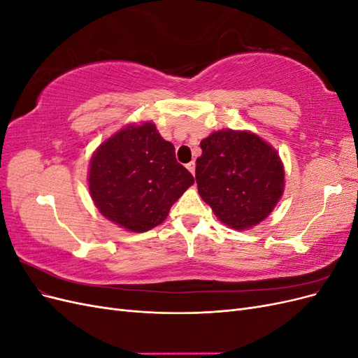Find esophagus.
<instances>
[{"mask_svg": "<svg viewBox=\"0 0 358 358\" xmlns=\"http://www.w3.org/2000/svg\"><path fill=\"white\" fill-rule=\"evenodd\" d=\"M187 169L192 173V175H194V173H196V162H194V161H191V162H188V164H187Z\"/></svg>", "mask_w": 358, "mask_h": 358, "instance_id": "34e87169", "label": "esophagus"}]
</instances>
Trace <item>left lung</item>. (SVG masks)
I'll list each match as a JSON object with an SVG mask.
<instances>
[{"instance_id": "1", "label": "left lung", "mask_w": 358, "mask_h": 358, "mask_svg": "<svg viewBox=\"0 0 358 358\" xmlns=\"http://www.w3.org/2000/svg\"><path fill=\"white\" fill-rule=\"evenodd\" d=\"M196 180L215 216L248 230L273 212L284 194L285 170L278 150L251 131L224 128L200 142Z\"/></svg>"}]
</instances>
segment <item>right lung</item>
Here are the masks:
<instances>
[{
	"label": "right lung",
	"mask_w": 358,
	"mask_h": 358,
	"mask_svg": "<svg viewBox=\"0 0 358 358\" xmlns=\"http://www.w3.org/2000/svg\"><path fill=\"white\" fill-rule=\"evenodd\" d=\"M194 183L176 161L175 146L154 122L128 124L95 149L88 187L99 212L133 233H143L167 218L170 208Z\"/></svg>",
	"instance_id": "add662e5"
}]
</instances>
